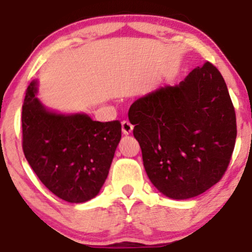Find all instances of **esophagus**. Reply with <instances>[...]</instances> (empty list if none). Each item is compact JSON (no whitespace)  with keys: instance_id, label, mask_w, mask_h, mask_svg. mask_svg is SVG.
I'll return each mask as SVG.
<instances>
[{"instance_id":"1","label":"esophagus","mask_w":252,"mask_h":252,"mask_svg":"<svg viewBox=\"0 0 252 252\" xmlns=\"http://www.w3.org/2000/svg\"><path fill=\"white\" fill-rule=\"evenodd\" d=\"M134 129V126L129 122V121H123L122 122V131L124 135H129Z\"/></svg>"}]
</instances>
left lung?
<instances>
[{
  "instance_id": "obj_1",
  "label": "left lung",
  "mask_w": 252,
  "mask_h": 252,
  "mask_svg": "<svg viewBox=\"0 0 252 252\" xmlns=\"http://www.w3.org/2000/svg\"><path fill=\"white\" fill-rule=\"evenodd\" d=\"M152 184L172 199L196 196L226 172L236 112L218 68L206 62L175 86L138 98L129 109Z\"/></svg>"
}]
</instances>
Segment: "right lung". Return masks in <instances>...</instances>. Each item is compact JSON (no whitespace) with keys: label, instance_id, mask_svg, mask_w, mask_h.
<instances>
[{"label":"right lung","instance_id":"right-lung-1","mask_svg":"<svg viewBox=\"0 0 252 252\" xmlns=\"http://www.w3.org/2000/svg\"><path fill=\"white\" fill-rule=\"evenodd\" d=\"M36 83L22 105V149L40 181L58 198L85 202L109 174L121 141L120 121L98 122L88 115H58L35 97Z\"/></svg>","mask_w":252,"mask_h":252}]
</instances>
